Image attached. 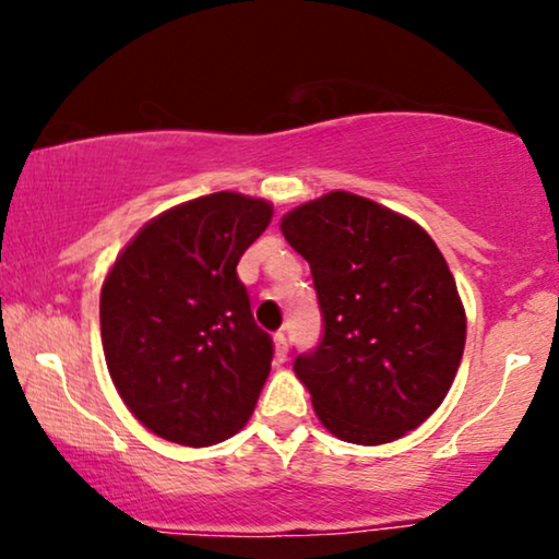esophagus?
I'll return each mask as SVG.
<instances>
[{
  "label": "esophagus",
  "instance_id": "esophagus-1",
  "mask_svg": "<svg viewBox=\"0 0 559 559\" xmlns=\"http://www.w3.org/2000/svg\"><path fill=\"white\" fill-rule=\"evenodd\" d=\"M274 350H277V361H285L287 358V335L285 333H274Z\"/></svg>",
  "mask_w": 559,
  "mask_h": 559
}]
</instances>
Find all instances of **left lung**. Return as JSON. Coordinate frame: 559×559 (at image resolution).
<instances>
[{
    "instance_id": "obj_1",
    "label": "left lung",
    "mask_w": 559,
    "mask_h": 559,
    "mask_svg": "<svg viewBox=\"0 0 559 559\" xmlns=\"http://www.w3.org/2000/svg\"><path fill=\"white\" fill-rule=\"evenodd\" d=\"M282 234L308 259L323 338L297 379L335 438L384 445L445 400L465 346V310L445 257L415 221L333 190L297 205Z\"/></svg>"
}]
</instances>
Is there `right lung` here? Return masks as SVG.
Returning a JSON list of instances; mask_svg holds the SVG:
<instances>
[{
    "label": "right lung",
    "mask_w": 559,
    "mask_h": 559,
    "mask_svg": "<svg viewBox=\"0 0 559 559\" xmlns=\"http://www.w3.org/2000/svg\"><path fill=\"white\" fill-rule=\"evenodd\" d=\"M270 221L262 198H195L142 226L106 274V366L129 412L163 440L216 445L257 407L274 346L236 264Z\"/></svg>",
    "instance_id": "obj_1"
}]
</instances>
